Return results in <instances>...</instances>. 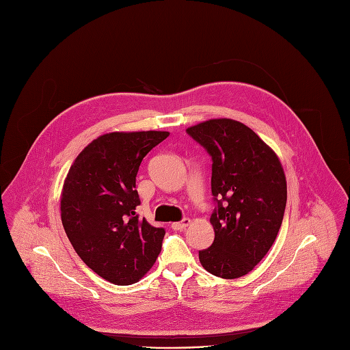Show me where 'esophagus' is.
<instances>
[{
    "label": "esophagus",
    "mask_w": 350,
    "mask_h": 350,
    "mask_svg": "<svg viewBox=\"0 0 350 350\" xmlns=\"http://www.w3.org/2000/svg\"><path fill=\"white\" fill-rule=\"evenodd\" d=\"M189 224H191V219H183L182 221L172 223L171 227H172V230H175V231H180V230H185Z\"/></svg>",
    "instance_id": "obj_1"
}]
</instances>
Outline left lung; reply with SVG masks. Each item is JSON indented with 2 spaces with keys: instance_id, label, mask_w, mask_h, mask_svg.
I'll list each match as a JSON object with an SVG mask.
<instances>
[{
  "instance_id": "8db88e82",
  "label": "left lung",
  "mask_w": 350,
  "mask_h": 350,
  "mask_svg": "<svg viewBox=\"0 0 350 350\" xmlns=\"http://www.w3.org/2000/svg\"><path fill=\"white\" fill-rule=\"evenodd\" d=\"M211 155V193L219 208L210 223L214 241L199 251L206 271L223 279L250 273L280 230L287 183L276 152L244 123L210 119L186 129Z\"/></svg>"
}]
</instances>
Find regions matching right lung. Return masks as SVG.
I'll use <instances>...</instances> for the list:
<instances>
[{
    "instance_id": "right-lung-1",
    "label": "right lung",
    "mask_w": 350,
    "mask_h": 350,
    "mask_svg": "<svg viewBox=\"0 0 350 350\" xmlns=\"http://www.w3.org/2000/svg\"><path fill=\"white\" fill-rule=\"evenodd\" d=\"M168 131H113L92 140L64 179L62 223L78 256L102 279L137 283L155 263L164 228L140 220L136 176Z\"/></svg>"
}]
</instances>
